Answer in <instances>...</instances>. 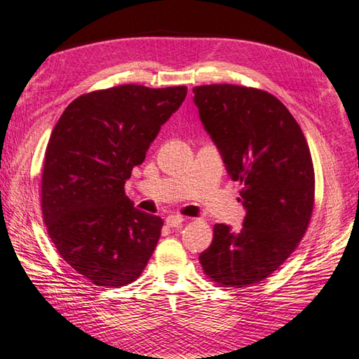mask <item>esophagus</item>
<instances>
[{
	"instance_id": "esophagus-1",
	"label": "esophagus",
	"mask_w": 359,
	"mask_h": 359,
	"mask_svg": "<svg viewBox=\"0 0 359 359\" xmlns=\"http://www.w3.org/2000/svg\"><path fill=\"white\" fill-rule=\"evenodd\" d=\"M185 222V218L182 217V215H169L168 218H166V224L169 228H177V226H180L182 223Z\"/></svg>"
}]
</instances>
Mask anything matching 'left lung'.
<instances>
[{
	"label": "left lung",
	"instance_id": "1",
	"mask_svg": "<svg viewBox=\"0 0 359 359\" xmlns=\"http://www.w3.org/2000/svg\"><path fill=\"white\" fill-rule=\"evenodd\" d=\"M193 93L247 209L244 226L236 233L228 224H215L199 263L220 287H253L290 258L311 223V150L293 115L264 90L212 83L194 87Z\"/></svg>",
	"mask_w": 359,
	"mask_h": 359
}]
</instances>
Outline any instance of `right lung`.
<instances>
[{
  "instance_id": "obj_1",
  "label": "right lung",
  "mask_w": 359,
  "mask_h": 359,
  "mask_svg": "<svg viewBox=\"0 0 359 359\" xmlns=\"http://www.w3.org/2000/svg\"><path fill=\"white\" fill-rule=\"evenodd\" d=\"M185 96V85L95 90L72 101L52 131L42 217L62 258L96 287L135 282L155 250L163 220L133 208L125 182Z\"/></svg>"
}]
</instances>
